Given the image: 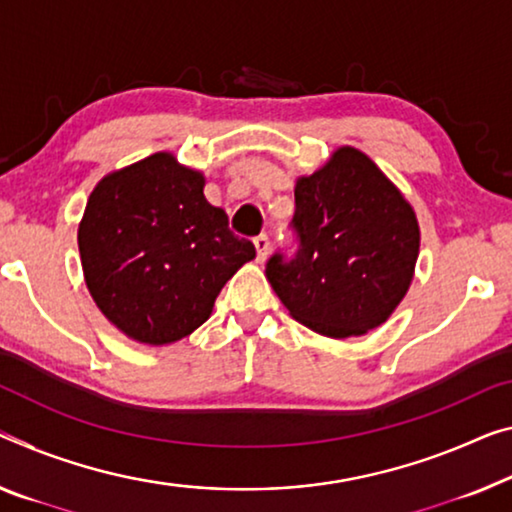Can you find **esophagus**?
<instances>
[{
    "label": "esophagus",
    "instance_id": "1",
    "mask_svg": "<svg viewBox=\"0 0 512 512\" xmlns=\"http://www.w3.org/2000/svg\"><path fill=\"white\" fill-rule=\"evenodd\" d=\"M254 247H256L258 263H263L267 254H270V238H267V235H258V238H254Z\"/></svg>",
    "mask_w": 512,
    "mask_h": 512
}]
</instances>
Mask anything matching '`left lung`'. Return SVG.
Listing matches in <instances>:
<instances>
[{
    "mask_svg": "<svg viewBox=\"0 0 512 512\" xmlns=\"http://www.w3.org/2000/svg\"><path fill=\"white\" fill-rule=\"evenodd\" d=\"M300 251L277 254L267 279L290 316L329 338L384 325L412 286L421 229L412 203L355 146H338L295 180Z\"/></svg>",
    "mask_w": 512,
    "mask_h": 512,
    "instance_id": "1",
    "label": "left lung"
}]
</instances>
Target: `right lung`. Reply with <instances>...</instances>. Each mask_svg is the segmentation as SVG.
Wrapping results in <instances>:
<instances>
[{"mask_svg": "<svg viewBox=\"0 0 512 512\" xmlns=\"http://www.w3.org/2000/svg\"><path fill=\"white\" fill-rule=\"evenodd\" d=\"M203 187V171L160 151L109 171L86 201L77 226L86 288L130 341L160 348L190 336L256 258Z\"/></svg>", "mask_w": 512, "mask_h": 512, "instance_id": "right-lung-1", "label": "right lung"}]
</instances>
